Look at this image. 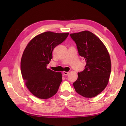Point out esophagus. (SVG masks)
Here are the masks:
<instances>
[{"instance_id":"1","label":"esophagus","mask_w":126,"mask_h":126,"mask_svg":"<svg viewBox=\"0 0 126 126\" xmlns=\"http://www.w3.org/2000/svg\"><path fill=\"white\" fill-rule=\"evenodd\" d=\"M63 74L64 75H65V76H66V75H68L69 74V72H66V71H63Z\"/></svg>"}]
</instances>
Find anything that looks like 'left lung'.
Masks as SVG:
<instances>
[{"label":"left lung","mask_w":126,"mask_h":126,"mask_svg":"<svg viewBox=\"0 0 126 126\" xmlns=\"http://www.w3.org/2000/svg\"><path fill=\"white\" fill-rule=\"evenodd\" d=\"M79 56L86 61L84 70L73 83L76 92L84 97H95L105 89L111 72L108 50L99 38L89 31L70 34Z\"/></svg>","instance_id":"8db88e82"}]
</instances>
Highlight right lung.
I'll return each instance as SVG.
<instances>
[{
  "label": "right lung",
  "instance_id": "add662e5",
  "mask_svg": "<svg viewBox=\"0 0 126 126\" xmlns=\"http://www.w3.org/2000/svg\"><path fill=\"white\" fill-rule=\"evenodd\" d=\"M69 33L45 32L34 37L23 53L20 70L26 86L36 97H51L57 93L62 81L61 73L47 69L52 58V51L64 41Z\"/></svg>",
  "mask_w": 126,
  "mask_h": 126
}]
</instances>
